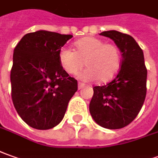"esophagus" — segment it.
<instances>
[{
  "label": "esophagus",
  "instance_id": "1",
  "mask_svg": "<svg viewBox=\"0 0 158 158\" xmlns=\"http://www.w3.org/2000/svg\"><path fill=\"white\" fill-rule=\"evenodd\" d=\"M83 87H85V84L79 81V82H78V89H82Z\"/></svg>",
  "mask_w": 158,
  "mask_h": 158
}]
</instances>
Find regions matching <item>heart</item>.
Returning a JSON list of instances; mask_svg holds the SVG:
<instances>
[{
    "label": "heart",
    "mask_w": 158,
    "mask_h": 158,
    "mask_svg": "<svg viewBox=\"0 0 158 158\" xmlns=\"http://www.w3.org/2000/svg\"><path fill=\"white\" fill-rule=\"evenodd\" d=\"M76 51L62 47L58 52L62 68L69 75H75L84 66L87 69L78 76L86 81L97 80L99 82H107L118 72L121 65V52L113 43H105L104 40L85 37L75 42Z\"/></svg>",
    "instance_id": "1"
}]
</instances>
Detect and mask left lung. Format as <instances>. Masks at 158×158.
Here are the masks:
<instances>
[{
  "instance_id": "obj_1",
  "label": "left lung",
  "mask_w": 158,
  "mask_h": 158,
  "mask_svg": "<svg viewBox=\"0 0 158 158\" xmlns=\"http://www.w3.org/2000/svg\"><path fill=\"white\" fill-rule=\"evenodd\" d=\"M100 34L114 40L122 60L113 81L93 88L89 112L99 126L120 129L128 126L142 108L147 90V69L143 51L131 36L114 30Z\"/></svg>"
}]
</instances>
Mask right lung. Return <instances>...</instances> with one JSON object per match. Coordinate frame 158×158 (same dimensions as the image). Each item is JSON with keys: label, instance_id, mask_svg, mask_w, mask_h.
<instances>
[{"label": "right lung", "instance_id": "add662e5", "mask_svg": "<svg viewBox=\"0 0 158 158\" xmlns=\"http://www.w3.org/2000/svg\"><path fill=\"white\" fill-rule=\"evenodd\" d=\"M72 35L48 31L27 33L15 46L11 96L17 113L38 130L56 127L77 91V81L59 63L58 52Z\"/></svg>", "mask_w": 158, "mask_h": 158}]
</instances>
